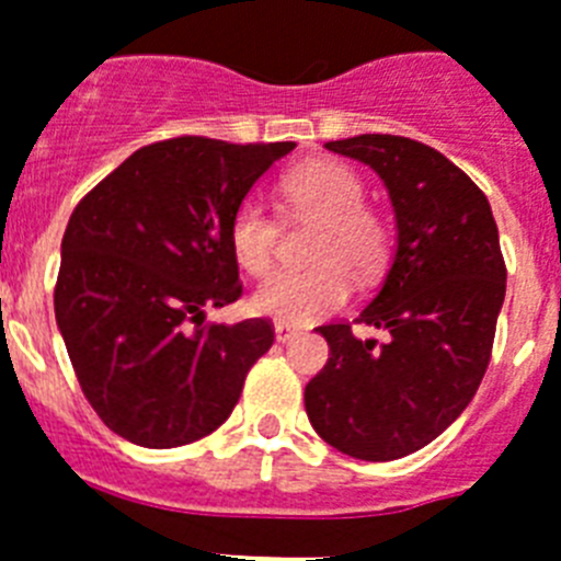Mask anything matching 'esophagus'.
I'll return each instance as SVG.
<instances>
[{"label": "esophagus", "mask_w": 561, "mask_h": 561, "mask_svg": "<svg viewBox=\"0 0 561 561\" xmlns=\"http://www.w3.org/2000/svg\"><path fill=\"white\" fill-rule=\"evenodd\" d=\"M296 333H299V328H296V324L276 322V339H279V342H290V339H294Z\"/></svg>", "instance_id": "obj_1"}]
</instances>
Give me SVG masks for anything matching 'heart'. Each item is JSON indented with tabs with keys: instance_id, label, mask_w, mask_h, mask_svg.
Segmentation results:
<instances>
[{
	"instance_id": "obj_1",
	"label": "heart",
	"mask_w": 561,
	"mask_h": 561,
	"mask_svg": "<svg viewBox=\"0 0 561 561\" xmlns=\"http://www.w3.org/2000/svg\"><path fill=\"white\" fill-rule=\"evenodd\" d=\"M279 210L288 222H313L302 271L271 273L253 294V310L282 322H313L345 305L353 282H370L390 256V225L365 205V182L336 159H310L279 179ZM282 225L259 199L239 202L228 225L239 267L262 276L279 251Z\"/></svg>"
}]
</instances>
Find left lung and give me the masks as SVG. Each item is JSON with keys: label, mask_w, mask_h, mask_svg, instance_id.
<instances>
[{"label": "left lung", "mask_w": 561, "mask_h": 561, "mask_svg": "<svg viewBox=\"0 0 561 561\" xmlns=\"http://www.w3.org/2000/svg\"><path fill=\"white\" fill-rule=\"evenodd\" d=\"M328 150L370 164L397 210V251L374 302L353 322L319 324L331 356L305 388L310 425L365 462L425 448L477 393L505 302L507 267L488 196L431 145L362 134Z\"/></svg>", "instance_id": "8db88e82"}]
</instances>
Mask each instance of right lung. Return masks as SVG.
<instances>
[{"label": "right lung", "mask_w": 561, "mask_h": 561, "mask_svg": "<svg viewBox=\"0 0 561 561\" xmlns=\"http://www.w3.org/2000/svg\"><path fill=\"white\" fill-rule=\"evenodd\" d=\"M294 142L176 136L84 193L62 237L54 310L84 399L122 439L179 448L237 408L271 319L205 322L242 296L228 225Z\"/></svg>", "instance_id": "add662e5"}]
</instances>
